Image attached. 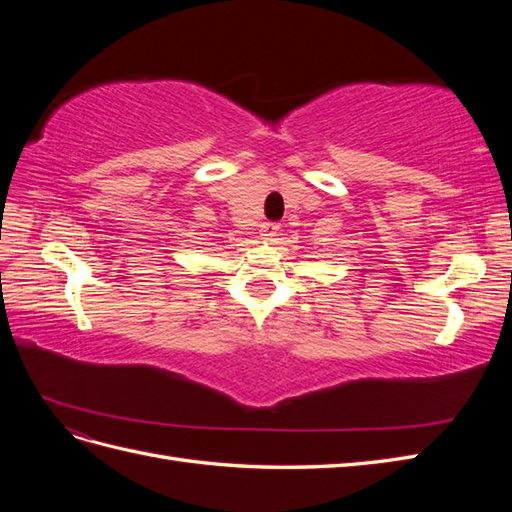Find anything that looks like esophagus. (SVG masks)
<instances>
[{"instance_id":"34e87169","label":"esophagus","mask_w":512,"mask_h":512,"mask_svg":"<svg viewBox=\"0 0 512 512\" xmlns=\"http://www.w3.org/2000/svg\"><path fill=\"white\" fill-rule=\"evenodd\" d=\"M277 230H280V224H275V222H267V224L260 226L262 237H275Z\"/></svg>"}]
</instances>
